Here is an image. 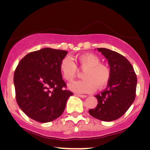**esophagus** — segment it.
I'll list each match as a JSON object with an SVG mask.
<instances>
[{
	"label": "esophagus",
	"instance_id": "esophagus-1",
	"mask_svg": "<svg viewBox=\"0 0 150 150\" xmlns=\"http://www.w3.org/2000/svg\"><path fill=\"white\" fill-rule=\"evenodd\" d=\"M77 95L78 96V97H81V98H85V97H87V95H84V94H77Z\"/></svg>",
	"mask_w": 150,
	"mask_h": 150
}]
</instances>
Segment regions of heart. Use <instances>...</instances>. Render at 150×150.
<instances>
[{
    "mask_svg": "<svg viewBox=\"0 0 150 150\" xmlns=\"http://www.w3.org/2000/svg\"><path fill=\"white\" fill-rule=\"evenodd\" d=\"M79 68L85 70L83 80L75 81L69 85V88L74 92L80 93L92 92L97 88L102 89L109 82L111 76L110 67L105 63H101V59L97 55L92 53H85L77 56ZM60 71L65 80L71 82L76 77L77 68L71 58L66 56L60 63Z\"/></svg>",
    "mask_w": 150,
    "mask_h": 150,
    "instance_id": "heart-1",
    "label": "heart"
}]
</instances>
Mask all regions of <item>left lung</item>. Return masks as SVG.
<instances>
[{
  "label": "left lung",
  "mask_w": 150,
  "mask_h": 150,
  "mask_svg": "<svg viewBox=\"0 0 150 150\" xmlns=\"http://www.w3.org/2000/svg\"><path fill=\"white\" fill-rule=\"evenodd\" d=\"M97 50L107 59L111 76L106 89L95 96L97 106L89 113L99 120L112 121L123 116L135 100L137 76L124 56L105 48Z\"/></svg>",
  "instance_id": "obj_1"
}]
</instances>
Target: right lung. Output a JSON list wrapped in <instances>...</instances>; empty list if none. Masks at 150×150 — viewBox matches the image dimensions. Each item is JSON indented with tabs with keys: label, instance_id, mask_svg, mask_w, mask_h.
<instances>
[{
	"label": "right lung",
	"instance_id": "1",
	"mask_svg": "<svg viewBox=\"0 0 150 150\" xmlns=\"http://www.w3.org/2000/svg\"><path fill=\"white\" fill-rule=\"evenodd\" d=\"M66 51L44 48L27 54L14 73L15 97L19 107L40 123L53 121L64 111L73 93L65 89L60 63Z\"/></svg>",
	"mask_w": 150,
	"mask_h": 150
}]
</instances>
